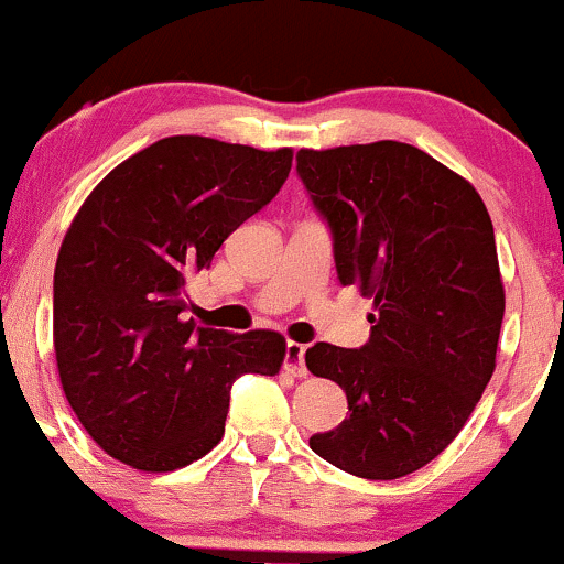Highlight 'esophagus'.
<instances>
[{
	"label": "esophagus",
	"instance_id": "esophagus-1",
	"mask_svg": "<svg viewBox=\"0 0 564 564\" xmlns=\"http://www.w3.org/2000/svg\"><path fill=\"white\" fill-rule=\"evenodd\" d=\"M304 352L307 347L300 345V341H289L286 355H283V368L291 373V377H307V366H304Z\"/></svg>",
	"mask_w": 564,
	"mask_h": 564
}]
</instances>
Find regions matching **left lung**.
I'll use <instances>...</instances> for the list:
<instances>
[{"instance_id": "8db88e82", "label": "left lung", "mask_w": 564, "mask_h": 564, "mask_svg": "<svg viewBox=\"0 0 564 564\" xmlns=\"http://www.w3.org/2000/svg\"><path fill=\"white\" fill-rule=\"evenodd\" d=\"M296 174L332 230L339 283L377 307L364 347L304 352L349 408L310 448L355 477L398 480L448 448L494 377V223L467 180L405 142L300 151Z\"/></svg>"}]
</instances>
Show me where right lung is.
<instances>
[{"label":"right lung","mask_w":564,"mask_h":564,"mask_svg":"<svg viewBox=\"0 0 564 564\" xmlns=\"http://www.w3.org/2000/svg\"><path fill=\"white\" fill-rule=\"evenodd\" d=\"M289 172L291 148L177 134L84 200L57 254L53 336L63 392L108 456L142 471L187 467L223 440L232 381L278 373L281 334L198 328L185 283Z\"/></svg>","instance_id":"1"}]
</instances>
